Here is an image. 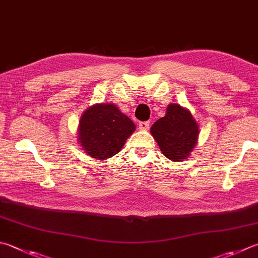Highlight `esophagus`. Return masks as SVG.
I'll return each instance as SVG.
<instances>
[{"label":"esophagus","instance_id":"34e87169","mask_svg":"<svg viewBox=\"0 0 258 258\" xmlns=\"http://www.w3.org/2000/svg\"><path fill=\"white\" fill-rule=\"evenodd\" d=\"M149 125H150L149 121H143V122H139L138 127L140 130H147L149 128Z\"/></svg>","mask_w":258,"mask_h":258}]
</instances>
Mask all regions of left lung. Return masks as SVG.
Masks as SVG:
<instances>
[{"label":"left lung","mask_w":258,"mask_h":258,"mask_svg":"<svg viewBox=\"0 0 258 258\" xmlns=\"http://www.w3.org/2000/svg\"><path fill=\"white\" fill-rule=\"evenodd\" d=\"M199 124L191 111L179 104L167 105L166 114L150 128L160 152L172 162L186 159L198 144Z\"/></svg>","instance_id":"left-lung-1"}]
</instances>
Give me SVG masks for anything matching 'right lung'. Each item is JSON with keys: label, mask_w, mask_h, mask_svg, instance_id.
<instances>
[{"label": "right lung", "mask_w": 258, "mask_h": 258, "mask_svg": "<svg viewBox=\"0 0 258 258\" xmlns=\"http://www.w3.org/2000/svg\"><path fill=\"white\" fill-rule=\"evenodd\" d=\"M136 124L113 103H96L87 108L77 129V142L86 155L108 159L118 154Z\"/></svg>", "instance_id": "1"}]
</instances>
